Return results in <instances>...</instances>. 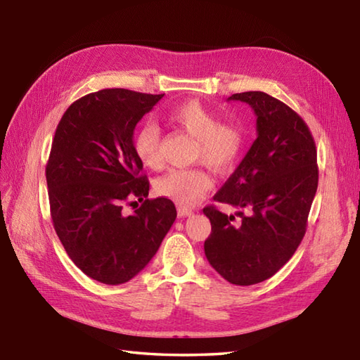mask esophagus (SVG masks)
Here are the masks:
<instances>
[{
	"label": "esophagus",
	"mask_w": 360,
	"mask_h": 360,
	"mask_svg": "<svg viewBox=\"0 0 360 360\" xmlns=\"http://www.w3.org/2000/svg\"><path fill=\"white\" fill-rule=\"evenodd\" d=\"M190 215H193L192 209L186 207V205H178V217L184 218V217H190Z\"/></svg>",
	"instance_id": "esophagus-1"
}]
</instances>
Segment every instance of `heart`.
I'll use <instances>...</instances> for the list:
<instances>
[{
	"mask_svg": "<svg viewBox=\"0 0 360 360\" xmlns=\"http://www.w3.org/2000/svg\"><path fill=\"white\" fill-rule=\"evenodd\" d=\"M168 124L196 139L195 159L217 173H229L243 155L246 134L232 122H219L218 114L207 106L187 101L165 114ZM137 159L148 168L160 165V133L155 125H142L133 141ZM210 174L202 168H172L156 181V192L178 204H195L212 188Z\"/></svg>",
	"mask_w": 360,
	"mask_h": 360,
	"instance_id": "b5f03b06",
	"label": "heart"
}]
</instances>
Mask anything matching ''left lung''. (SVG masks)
Instances as JSON below:
<instances>
[{
  "mask_svg": "<svg viewBox=\"0 0 360 360\" xmlns=\"http://www.w3.org/2000/svg\"><path fill=\"white\" fill-rule=\"evenodd\" d=\"M257 116V139L213 196L248 213L204 207L212 233L204 243L210 266L232 285L271 278L294 255L307 232L319 184L317 150L308 125L288 105L262 93L233 94Z\"/></svg>",
  "mask_w": 360,
  "mask_h": 360,
  "instance_id": "8db88e82",
  "label": "left lung"
}]
</instances>
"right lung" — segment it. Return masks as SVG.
<instances>
[{"label":"right lung","instance_id":"obj_1","mask_svg":"<svg viewBox=\"0 0 360 360\" xmlns=\"http://www.w3.org/2000/svg\"><path fill=\"white\" fill-rule=\"evenodd\" d=\"M162 97L120 88L86 94L53 136L46 165L53 229L74 264L105 285L136 277L176 219L170 200H148L133 148L137 122ZM136 199L140 209L125 216L123 204Z\"/></svg>","mask_w":360,"mask_h":360}]
</instances>
